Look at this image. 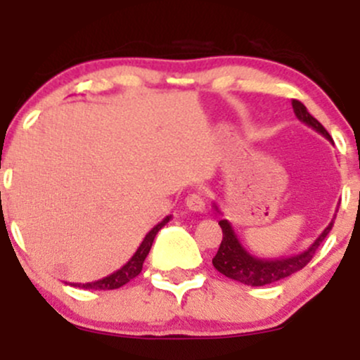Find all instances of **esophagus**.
Segmentation results:
<instances>
[{"instance_id": "obj_1", "label": "esophagus", "mask_w": 360, "mask_h": 360, "mask_svg": "<svg viewBox=\"0 0 360 360\" xmlns=\"http://www.w3.org/2000/svg\"><path fill=\"white\" fill-rule=\"evenodd\" d=\"M186 206L194 213H205L206 212V203L205 198L201 196L200 193H193L189 194L188 200H186Z\"/></svg>"}]
</instances>
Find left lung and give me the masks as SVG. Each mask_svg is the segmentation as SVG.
<instances>
[{
    "mask_svg": "<svg viewBox=\"0 0 360 360\" xmlns=\"http://www.w3.org/2000/svg\"><path fill=\"white\" fill-rule=\"evenodd\" d=\"M292 110H295L296 118L301 123L308 125L309 128L318 131L320 135H323L326 140L332 142V137L328 135V131L325 130L323 125L318 122L316 118H313L308 113L307 106L298 100H292ZM213 208L221 214L220 208L217 203H213ZM333 220L328 223V226L316 237V240L308 247L307 250L300 252V254L289 255V257H279V259H262L257 255L250 254L245 247L242 245V242L238 240L237 233H235L232 223L226 218L218 221V225L221 226L223 232V240L220 243V249H218L217 255L213 257V266L218 272H221L226 278L238 281V283L247 284V286H266V284L278 283V281L289 278L291 274L303 269L304 266L313 259L315 252L320 247V243L325 240L326 235L332 230Z\"/></svg>",
    "mask_w": 360,
    "mask_h": 360,
    "instance_id": "1",
    "label": "left lung"
}]
</instances>
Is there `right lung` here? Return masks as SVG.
Segmentation results:
<instances>
[{"label": "right lung", "mask_w": 360, "mask_h": 360, "mask_svg": "<svg viewBox=\"0 0 360 360\" xmlns=\"http://www.w3.org/2000/svg\"><path fill=\"white\" fill-rule=\"evenodd\" d=\"M171 214L169 217L164 218L162 221H159L154 229L150 230L146 235V238H143L142 243L139 245V249L135 250V254L131 255V259L128 260L125 266L120 267L118 271H115L113 274L106 276V278H101L98 281H91V283H69L71 286L74 288H82V289H103V291H106V289H117V288H122L123 284L130 283L131 279L137 278L140 274V271H142V266H143V260L148 255V252H150V247L152 243H154V238L155 235L159 233V230L162 229L166 223L171 220Z\"/></svg>", "instance_id": "add662e5"}]
</instances>
